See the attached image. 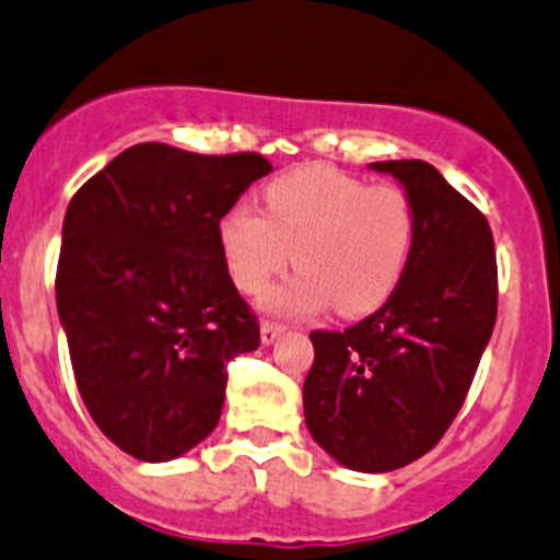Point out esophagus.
Masks as SVG:
<instances>
[{
    "mask_svg": "<svg viewBox=\"0 0 560 560\" xmlns=\"http://www.w3.org/2000/svg\"><path fill=\"white\" fill-rule=\"evenodd\" d=\"M284 334V325L279 323H270V319H265L262 325H259V336H262V345H273L279 336Z\"/></svg>",
    "mask_w": 560,
    "mask_h": 560,
    "instance_id": "esophagus-1",
    "label": "esophagus"
}]
</instances>
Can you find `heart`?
<instances>
[{
	"label": "heart",
	"instance_id": "heart-1",
	"mask_svg": "<svg viewBox=\"0 0 560 560\" xmlns=\"http://www.w3.org/2000/svg\"><path fill=\"white\" fill-rule=\"evenodd\" d=\"M412 205L396 186H366L328 164H306L265 186V213L241 202L219 224L232 279L259 295L295 265L301 273L268 295L284 314L334 306L345 317L374 312L405 276Z\"/></svg>",
	"mask_w": 560,
	"mask_h": 560
}]
</instances>
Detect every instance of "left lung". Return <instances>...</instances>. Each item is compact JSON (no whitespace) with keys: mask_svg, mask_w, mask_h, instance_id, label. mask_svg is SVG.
Returning a JSON list of instances; mask_svg holds the SVG:
<instances>
[{"mask_svg":"<svg viewBox=\"0 0 560 560\" xmlns=\"http://www.w3.org/2000/svg\"><path fill=\"white\" fill-rule=\"evenodd\" d=\"M412 205V248L383 308L314 330L303 412L339 465L388 474L443 438L474 383L498 314L495 243L485 215L427 161H377Z\"/></svg>","mask_w":560,"mask_h":560,"instance_id":"obj_1","label":"left lung"}]
</instances>
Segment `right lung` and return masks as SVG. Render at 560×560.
I'll list each match as a JSON object with an SVG mask.
<instances>
[{
    "label": "right lung",
    "mask_w": 560,
    "mask_h": 560,
    "mask_svg": "<svg viewBox=\"0 0 560 560\" xmlns=\"http://www.w3.org/2000/svg\"><path fill=\"white\" fill-rule=\"evenodd\" d=\"M257 153L128 148L70 199L57 312L75 385L103 435L142 463L183 457L215 430L226 363L259 347L219 224L254 180Z\"/></svg>",
    "instance_id": "right-lung-1"
}]
</instances>
